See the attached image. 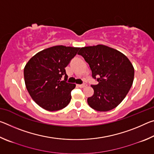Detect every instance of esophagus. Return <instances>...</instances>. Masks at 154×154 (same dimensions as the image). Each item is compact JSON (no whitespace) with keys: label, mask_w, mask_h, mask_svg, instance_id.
I'll return each mask as SVG.
<instances>
[{"label":"esophagus","mask_w":154,"mask_h":154,"mask_svg":"<svg viewBox=\"0 0 154 154\" xmlns=\"http://www.w3.org/2000/svg\"><path fill=\"white\" fill-rule=\"evenodd\" d=\"M78 86H79V88H85L87 86V84L85 83H83V84H80V85H78Z\"/></svg>","instance_id":"34e87169"}]
</instances>
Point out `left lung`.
Listing matches in <instances>:
<instances>
[{
  "label": "left lung",
  "mask_w": 154,
  "mask_h": 154,
  "mask_svg": "<svg viewBox=\"0 0 154 154\" xmlns=\"http://www.w3.org/2000/svg\"><path fill=\"white\" fill-rule=\"evenodd\" d=\"M78 54L89 64L92 77L98 82L97 85H91L94 92L88 98V105L98 111L116 108L133 83L134 70L128 58L103 45L82 48Z\"/></svg>",
  "instance_id": "1"
}]
</instances>
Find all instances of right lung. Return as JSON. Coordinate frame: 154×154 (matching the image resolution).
Here are the masks:
<instances>
[{
	"instance_id": "1",
	"label": "right lung",
	"mask_w": 154,
	"mask_h": 154,
	"mask_svg": "<svg viewBox=\"0 0 154 154\" xmlns=\"http://www.w3.org/2000/svg\"><path fill=\"white\" fill-rule=\"evenodd\" d=\"M79 49L54 46L38 52L28 62L24 70L25 84L31 98L41 107L55 111L69 105L75 84L66 82L65 68Z\"/></svg>"
}]
</instances>
